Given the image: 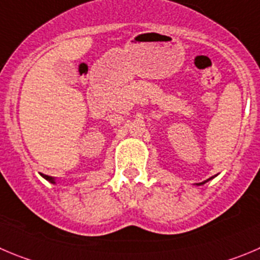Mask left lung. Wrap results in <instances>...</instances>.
Instances as JSON below:
<instances>
[{"mask_svg": "<svg viewBox=\"0 0 260 260\" xmlns=\"http://www.w3.org/2000/svg\"><path fill=\"white\" fill-rule=\"evenodd\" d=\"M209 179H210V178H209ZM209 179H207V181L201 182V183H198V185H199V186H200V185H204V183H205V182H208V181H209Z\"/></svg>", "mask_w": 260, "mask_h": 260, "instance_id": "obj_1", "label": "left lung"}]
</instances>
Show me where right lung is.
<instances>
[{
	"instance_id": "obj_1",
	"label": "right lung",
	"mask_w": 260,
	"mask_h": 260,
	"mask_svg": "<svg viewBox=\"0 0 260 260\" xmlns=\"http://www.w3.org/2000/svg\"><path fill=\"white\" fill-rule=\"evenodd\" d=\"M45 177L46 179H47V181H50V182H52V183H55V179L52 178V177H50V176H43Z\"/></svg>"
}]
</instances>
